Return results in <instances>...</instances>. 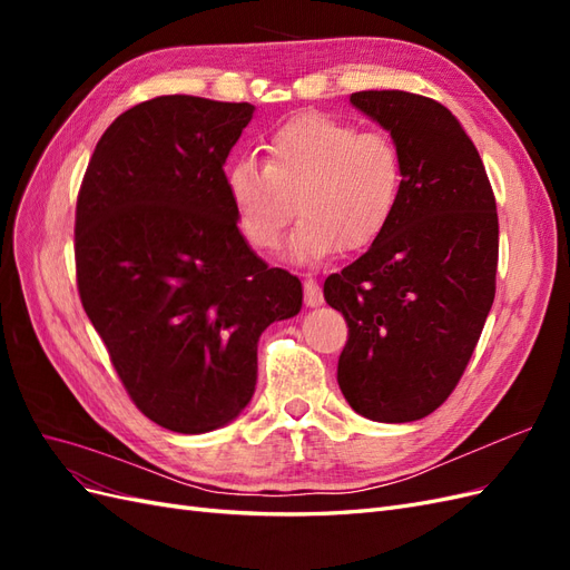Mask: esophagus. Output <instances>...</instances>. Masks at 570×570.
Masks as SVG:
<instances>
[{
	"instance_id": "34e87169",
	"label": "esophagus",
	"mask_w": 570,
	"mask_h": 570,
	"mask_svg": "<svg viewBox=\"0 0 570 570\" xmlns=\"http://www.w3.org/2000/svg\"><path fill=\"white\" fill-rule=\"evenodd\" d=\"M325 299H323V289H321V285L316 283V281H304V304L306 306H321Z\"/></svg>"
}]
</instances>
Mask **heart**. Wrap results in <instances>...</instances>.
I'll use <instances>...</instances> for the list:
<instances>
[{
    "mask_svg": "<svg viewBox=\"0 0 570 570\" xmlns=\"http://www.w3.org/2000/svg\"><path fill=\"white\" fill-rule=\"evenodd\" d=\"M226 189L237 228L256 252L281 249L299 209L289 258L318 264L340 249H366L385 233L402 199L404 164L390 135L306 114L271 132L264 166L233 161Z\"/></svg>",
    "mask_w": 570,
    "mask_h": 570,
    "instance_id": "obj_1",
    "label": "heart"
}]
</instances>
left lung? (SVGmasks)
<instances>
[{
    "label": "left lung",
    "mask_w": 570,
    "mask_h": 570,
    "mask_svg": "<svg viewBox=\"0 0 570 570\" xmlns=\"http://www.w3.org/2000/svg\"><path fill=\"white\" fill-rule=\"evenodd\" d=\"M350 101L400 147L404 189L385 233L323 285L350 327L337 383L361 416L409 423L454 392L488 321L497 204L475 145L440 101L402 90Z\"/></svg>",
    "instance_id": "1"
}]
</instances>
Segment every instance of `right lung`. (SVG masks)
<instances>
[{"mask_svg":"<svg viewBox=\"0 0 570 570\" xmlns=\"http://www.w3.org/2000/svg\"><path fill=\"white\" fill-rule=\"evenodd\" d=\"M247 101L166 95L101 135L76 206V275L135 406L199 435L235 421L256 387V344L299 314L302 283L268 268L226 189Z\"/></svg>","mask_w":570,"mask_h":570,"instance_id":"add662e5","label":"right lung"}]
</instances>
